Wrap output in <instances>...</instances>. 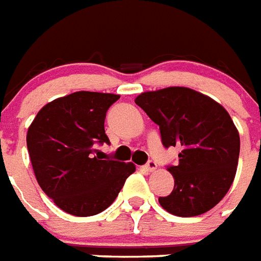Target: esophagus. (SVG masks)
<instances>
[{"label": "esophagus", "instance_id": "esophagus-1", "mask_svg": "<svg viewBox=\"0 0 261 261\" xmlns=\"http://www.w3.org/2000/svg\"><path fill=\"white\" fill-rule=\"evenodd\" d=\"M144 168L147 171H149V172H153V171L158 168V164H156V162H153V160H149V162L144 166Z\"/></svg>", "mask_w": 261, "mask_h": 261}]
</instances>
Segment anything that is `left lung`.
<instances>
[{
  "label": "left lung",
  "instance_id": "obj_1",
  "mask_svg": "<svg viewBox=\"0 0 261 261\" xmlns=\"http://www.w3.org/2000/svg\"><path fill=\"white\" fill-rule=\"evenodd\" d=\"M159 125L166 148L179 147V163L168 167L174 190L159 203L178 217L203 214L226 195L236 176L240 136L222 105L189 87L145 91L135 99Z\"/></svg>",
  "mask_w": 261,
  "mask_h": 261
}]
</instances>
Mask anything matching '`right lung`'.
<instances>
[{
  "label": "right lung",
  "mask_w": 261,
  "mask_h": 261,
  "mask_svg": "<svg viewBox=\"0 0 261 261\" xmlns=\"http://www.w3.org/2000/svg\"><path fill=\"white\" fill-rule=\"evenodd\" d=\"M120 95L75 91L43 106L27 133L33 172L59 209L76 217L108 209L136 171L133 163L101 160L97 144H109L106 112Z\"/></svg>",
  "instance_id": "add662e5"
}]
</instances>
